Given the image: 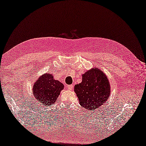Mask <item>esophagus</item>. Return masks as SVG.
<instances>
[{
  "label": "esophagus",
  "instance_id": "1",
  "mask_svg": "<svg viewBox=\"0 0 146 146\" xmlns=\"http://www.w3.org/2000/svg\"><path fill=\"white\" fill-rule=\"evenodd\" d=\"M73 87H74V85H69L67 86V88H68V89L69 90H72L73 89Z\"/></svg>",
  "mask_w": 146,
  "mask_h": 146
}]
</instances>
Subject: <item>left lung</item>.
Listing matches in <instances>:
<instances>
[{
    "instance_id": "8db88e82",
    "label": "left lung",
    "mask_w": 146,
    "mask_h": 146,
    "mask_svg": "<svg viewBox=\"0 0 146 146\" xmlns=\"http://www.w3.org/2000/svg\"><path fill=\"white\" fill-rule=\"evenodd\" d=\"M82 76V82L74 86V92L82 106L88 111H94L110 97V83L106 74L97 67L87 70Z\"/></svg>"
}]
</instances>
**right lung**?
Segmentation results:
<instances>
[{"label": "right lung", "mask_w": 146, "mask_h": 146, "mask_svg": "<svg viewBox=\"0 0 146 146\" xmlns=\"http://www.w3.org/2000/svg\"><path fill=\"white\" fill-rule=\"evenodd\" d=\"M64 85L54 79L52 74L46 73L39 77L33 87V94L39 104L51 105L57 101Z\"/></svg>", "instance_id": "obj_1"}]
</instances>
